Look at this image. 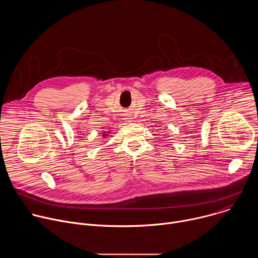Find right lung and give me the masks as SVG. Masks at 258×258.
I'll return each instance as SVG.
<instances>
[{"label": "right lung", "mask_w": 258, "mask_h": 258, "mask_svg": "<svg viewBox=\"0 0 258 258\" xmlns=\"http://www.w3.org/2000/svg\"><path fill=\"white\" fill-rule=\"evenodd\" d=\"M107 134H109V132H107V133H104V134L102 135V137H103V138H106V136H108Z\"/></svg>", "instance_id": "1"}]
</instances>
